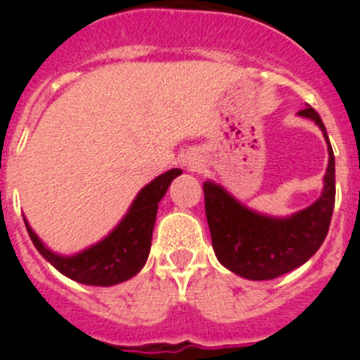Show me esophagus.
Segmentation results:
<instances>
[{
  "label": "esophagus",
  "mask_w": 360,
  "mask_h": 360,
  "mask_svg": "<svg viewBox=\"0 0 360 360\" xmlns=\"http://www.w3.org/2000/svg\"><path fill=\"white\" fill-rule=\"evenodd\" d=\"M184 165H186V167H189V169H198L200 162H196L195 158H186Z\"/></svg>",
  "instance_id": "esophagus-1"
}]
</instances>
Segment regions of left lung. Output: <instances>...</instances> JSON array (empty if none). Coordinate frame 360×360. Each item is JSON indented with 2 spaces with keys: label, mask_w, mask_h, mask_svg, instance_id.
Listing matches in <instances>:
<instances>
[{
  "label": "left lung",
  "mask_w": 360,
  "mask_h": 360,
  "mask_svg": "<svg viewBox=\"0 0 360 360\" xmlns=\"http://www.w3.org/2000/svg\"><path fill=\"white\" fill-rule=\"evenodd\" d=\"M299 115L314 120L328 142L323 195L310 207L290 218H269L243 207L224 187L203 184L212 249L219 263L241 278L265 281L287 274L307 263L328 234L335 205V158L319 113L307 106Z\"/></svg>",
  "instance_id": "left-lung-1"
}]
</instances>
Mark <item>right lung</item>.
<instances>
[{"label":"right lung","mask_w":360,"mask_h":360,"mask_svg":"<svg viewBox=\"0 0 360 360\" xmlns=\"http://www.w3.org/2000/svg\"><path fill=\"white\" fill-rule=\"evenodd\" d=\"M178 174H182V171L171 169L155 178L139 193L128 214L124 216L110 236L75 256H59L46 249L25 219L28 236L41 256L73 281L95 287H110L126 281L141 272L146 265L151 249L158 202Z\"/></svg>","instance_id":"right-lung-1"}]
</instances>
